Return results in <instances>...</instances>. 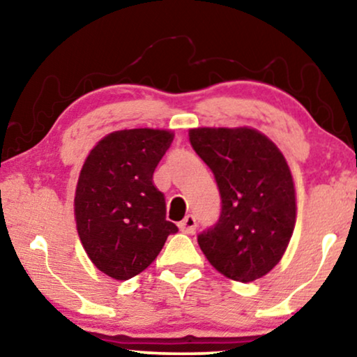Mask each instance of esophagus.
<instances>
[{
	"label": "esophagus",
	"mask_w": 357,
	"mask_h": 357,
	"mask_svg": "<svg viewBox=\"0 0 357 357\" xmlns=\"http://www.w3.org/2000/svg\"><path fill=\"white\" fill-rule=\"evenodd\" d=\"M178 227L183 234H193L197 231V219H195L192 214H188V216H185L183 221L178 224Z\"/></svg>",
	"instance_id": "34e87169"
}]
</instances>
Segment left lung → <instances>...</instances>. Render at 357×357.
<instances>
[{
	"instance_id": "8db88e82",
	"label": "left lung",
	"mask_w": 357,
	"mask_h": 357,
	"mask_svg": "<svg viewBox=\"0 0 357 357\" xmlns=\"http://www.w3.org/2000/svg\"><path fill=\"white\" fill-rule=\"evenodd\" d=\"M190 144L221 195L214 226L198 234L204 257L224 276L250 282L284 255L296 224V190L284 155L253 128H195Z\"/></svg>"
}]
</instances>
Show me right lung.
Masks as SVG:
<instances>
[{
    "label": "right lung",
    "mask_w": 357,
    "mask_h": 357,
    "mask_svg": "<svg viewBox=\"0 0 357 357\" xmlns=\"http://www.w3.org/2000/svg\"><path fill=\"white\" fill-rule=\"evenodd\" d=\"M174 133L136 128L107 135L87 155L75 197L76 227L91 261L114 280L146 270L178 227L165 219L153 174Z\"/></svg>",
    "instance_id": "obj_1"
}]
</instances>
